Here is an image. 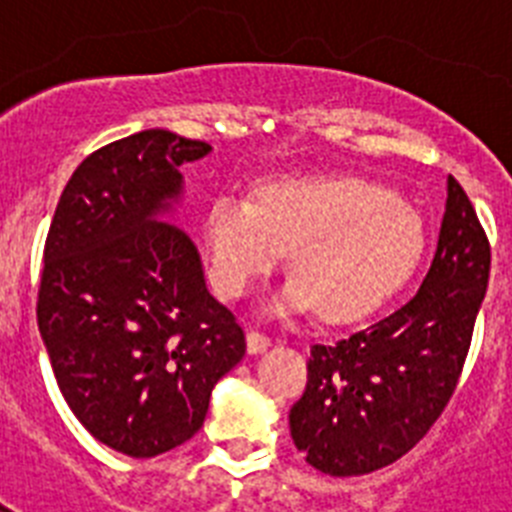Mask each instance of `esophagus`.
<instances>
[{"mask_svg":"<svg viewBox=\"0 0 512 512\" xmlns=\"http://www.w3.org/2000/svg\"><path fill=\"white\" fill-rule=\"evenodd\" d=\"M246 346L248 354H261V351H266L271 346V338L266 333H261V330H248Z\"/></svg>","mask_w":512,"mask_h":512,"instance_id":"34e87169","label":"esophagus"}]
</instances>
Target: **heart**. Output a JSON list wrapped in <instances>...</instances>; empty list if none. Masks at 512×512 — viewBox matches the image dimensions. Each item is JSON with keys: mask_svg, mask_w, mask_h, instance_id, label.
Returning <instances> with one entry per match:
<instances>
[{"mask_svg": "<svg viewBox=\"0 0 512 512\" xmlns=\"http://www.w3.org/2000/svg\"><path fill=\"white\" fill-rule=\"evenodd\" d=\"M215 284L241 300L292 248L295 279L274 300V315L320 307L330 323L377 312L418 269L425 228L418 212L364 176L282 179L259 202L220 197L207 212Z\"/></svg>", "mask_w": 512, "mask_h": 512, "instance_id": "b5f03b06", "label": "heart"}]
</instances>
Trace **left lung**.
I'll return each instance as SVG.
<instances>
[{
  "mask_svg": "<svg viewBox=\"0 0 512 512\" xmlns=\"http://www.w3.org/2000/svg\"><path fill=\"white\" fill-rule=\"evenodd\" d=\"M490 241L454 176L418 295L333 346H312L289 431L310 467L359 477L390 467L454 397L490 279Z\"/></svg>",
  "mask_w": 512,
  "mask_h": 512,
  "instance_id": "left-lung-1",
  "label": "left lung"
}]
</instances>
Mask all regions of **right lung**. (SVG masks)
<instances>
[{
	"instance_id": "1",
	"label": "right lung",
	"mask_w": 512,
	"mask_h": 512,
	"mask_svg": "<svg viewBox=\"0 0 512 512\" xmlns=\"http://www.w3.org/2000/svg\"><path fill=\"white\" fill-rule=\"evenodd\" d=\"M205 140L143 130L89 153L45 238L38 328L58 390L104 446L151 459L200 431L217 379L246 354L189 235L158 223Z\"/></svg>"
}]
</instances>
